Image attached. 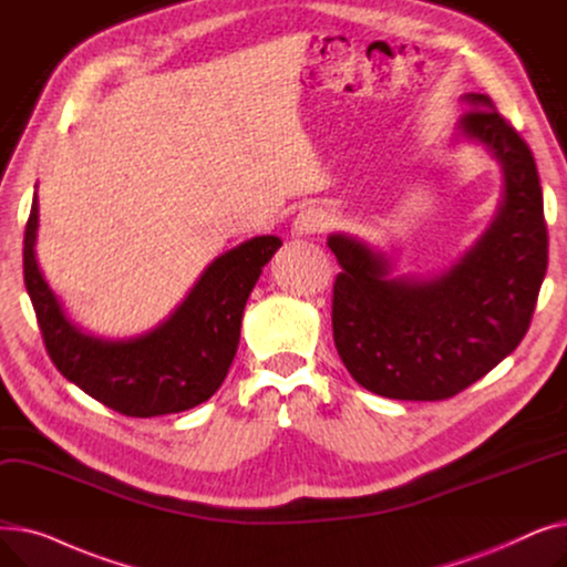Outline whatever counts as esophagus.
<instances>
[{
  "mask_svg": "<svg viewBox=\"0 0 567 567\" xmlns=\"http://www.w3.org/2000/svg\"><path fill=\"white\" fill-rule=\"evenodd\" d=\"M326 225H329V218H326V214L321 212V208H317V206H308V208H303V212L296 216V220H293V234H299V236H303V234H317V231H321Z\"/></svg>",
  "mask_w": 567,
  "mask_h": 567,
  "instance_id": "1",
  "label": "esophagus"
}]
</instances>
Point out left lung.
<instances>
[{
	"instance_id": "left-lung-1",
	"label": "left lung",
	"mask_w": 567,
	"mask_h": 567,
	"mask_svg": "<svg viewBox=\"0 0 567 567\" xmlns=\"http://www.w3.org/2000/svg\"><path fill=\"white\" fill-rule=\"evenodd\" d=\"M466 137L485 144L505 174V197L485 236L436 280L389 278V264L344 234L329 248L333 340L349 374L391 400H449L524 340L547 274L549 236L533 152L494 103L466 94Z\"/></svg>"
}]
</instances>
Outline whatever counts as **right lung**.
<instances>
[{
    "mask_svg": "<svg viewBox=\"0 0 567 567\" xmlns=\"http://www.w3.org/2000/svg\"><path fill=\"white\" fill-rule=\"evenodd\" d=\"M37 227L34 195L22 268L48 355L78 389L131 419L186 411L220 389L241 336L248 296L264 264L282 246L278 236L250 238L208 266L182 308L156 331L135 340H103L82 333L64 317L39 271Z\"/></svg>",
    "mask_w": 567,
    "mask_h": 567,
    "instance_id": "1",
    "label": "right lung"
}]
</instances>
